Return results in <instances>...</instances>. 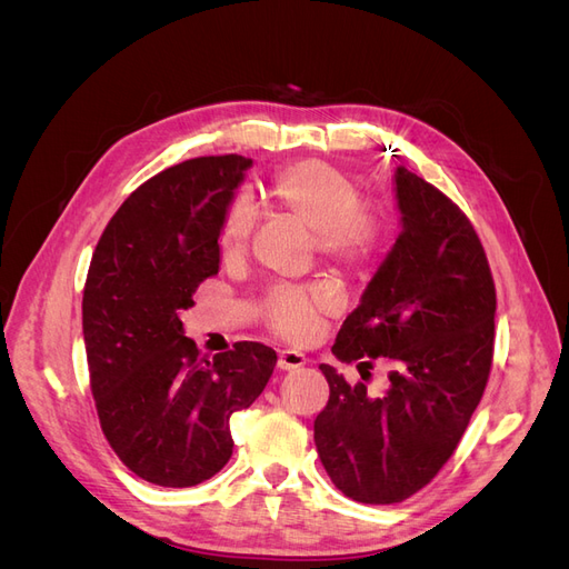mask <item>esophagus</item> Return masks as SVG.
Here are the masks:
<instances>
[{"label":"esophagus","mask_w":569,"mask_h":569,"mask_svg":"<svg viewBox=\"0 0 569 569\" xmlns=\"http://www.w3.org/2000/svg\"><path fill=\"white\" fill-rule=\"evenodd\" d=\"M306 366V356L299 353V351H280V358H278V368L282 372H289V370H299Z\"/></svg>","instance_id":"obj_1"}]
</instances>
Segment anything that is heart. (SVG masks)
<instances>
[{"label":"heart","mask_w":569,"mask_h":569,"mask_svg":"<svg viewBox=\"0 0 569 569\" xmlns=\"http://www.w3.org/2000/svg\"><path fill=\"white\" fill-rule=\"evenodd\" d=\"M268 197L318 237L327 261L347 270H363L380 244V222L360 206L358 184L332 163L301 161L282 168L268 182ZM253 226V211L244 199H237L228 213L226 234L230 242H242ZM339 308L337 289L274 287L263 301V320L274 335L287 341L313 339L325 320Z\"/></svg>","instance_id":"b5f03b06"}]
</instances>
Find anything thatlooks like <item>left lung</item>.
I'll return each instance as SVG.
<instances>
[{"instance_id": "8db88e82", "label": "left lung", "mask_w": 569, "mask_h": 569, "mask_svg": "<svg viewBox=\"0 0 569 569\" xmlns=\"http://www.w3.org/2000/svg\"><path fill=\"white\" fill-rule=\"evenodd\" d=\"M393 178L403 230L332 347L363 380L385 360L389 389L372 396L320 366L330 401L313 425L335 487L370 506L401 503L437 477L481 401L493 358L496 287L472 222L408 168Z\"/></svg>"}]
</instances>
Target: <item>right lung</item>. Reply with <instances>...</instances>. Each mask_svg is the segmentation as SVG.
Instances as JSON below:
<instances>
[{"label": "right lung", "mask_w": 569, "mask_h": 569, "mask_svg": "<svg viewBox=\"0 0 569 569\" xmlns=\"http://www.w3.org/2000/svg\"><path fill=\"white\" fill-rule=\"evenodd\" d=\"M251 159L199 157L161 170L120 203L92 253L82 335L101 432L128 470L184 489L232 456L230 418L278 356L258 341L201 356L180 311L220 263L218 237Z\"/></svg>", "instance_id": "add662e5"}]
</instances>
